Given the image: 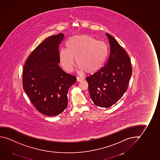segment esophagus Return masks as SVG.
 Instances as JSON below:
<instances>
[{"instance_id": "esophagus-1", "label": "esophagus", "mask_w": 160, "mask_h": 160, "mask_svg": "<svg viewBox=\"0 0 160 160\" xmlns=\"http://www.w3.org/2000/svg\"><path fill=\"white\" fill-rule=\"evenodd\" d=\"M76 79H77V81H78V82H80V81H82V80H84V78H81V77H79V76H77Z\"/></svg>"}]
</instances>
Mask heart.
I'll use <instances>...</instances> for the list:
<instances>
[{
	"label": "heart",
	"instance_id": "obj_1",
	"mask_svg": "<svg viewBox=\"0 0 160 160\" xmlns=\"http://www.w3.org/2000/svg\"><path fill=\"white\" fill-rule=\"evenodd\" d=\"M67 49L60 50L59 57L65 71L74 70L75 58L80 72L93 74L102 68L108 55V45L88 35L72 37L67 42Z\"/></svg>",
	"mask_w": 160,
	"mask_h": 160
}]
</instances>
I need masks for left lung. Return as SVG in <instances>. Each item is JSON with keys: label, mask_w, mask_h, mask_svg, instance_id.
I'll list each match as a JSON object with an SVG mask.
<instances>
[{"label": "left lung", "mask_w": 160, "mask_h": 160, "mask_svg": "<svg viewBox=\"0 0 160 160\" xmlns=\"http://www.w3.org/2000/svg\"><path fill=\"white\" fill-rule=\"evenodd\" d=\"M106 35L110 47L108 60L104 67L86 80L93 103L108 108L116 103L127 90L132 70L125 49L113 37Z\"/></svg>", "instance_id": "8db88e82"}]
</instances>
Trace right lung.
I'll use <instances>...</instances> for the list:
<instances>
[{"label":"right lung","mask_w":160,"mask_h":160,"mask_svg":"<svg viewBox=\"0 0 160 160\" xmlns=\"http://www.w3.org/2000/svg\"><path fill=\"white\" fill-rule=\"evenodd\" d=\"M62 33L48 37L30 54L22 72V86L32 103L40 113L58 115L68 106L69 88L76 76L59 66V46Z\"/></svg>","instance_id":"1"}]
</instances>
